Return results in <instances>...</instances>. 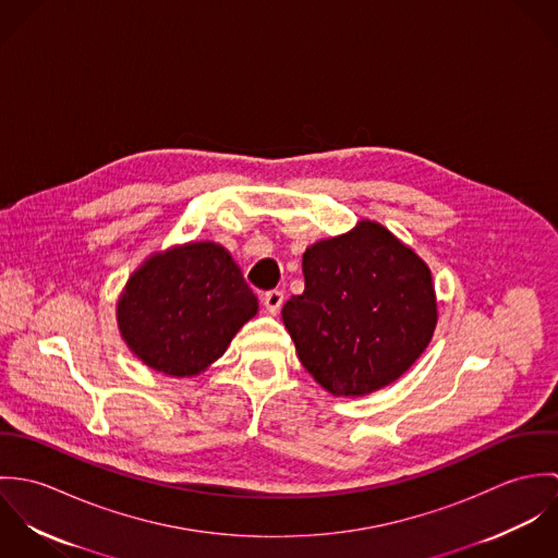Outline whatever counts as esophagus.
<instances>
[{
    "label": "esophagus",
    "mask_w": 558,
    "mask_h": 558,
    "mask_svg": "<svg viewBox=\"0 0 558 558\" xmlns=\"http://www.w3.org/2000/svg\"><path fill=\"white\" fill-rule=\"evenodd\" d=\"M281 305H283V292L281 290H270V292L264 294V307H266L268 314L275 316L281 310Z\"/></svg>",
    "instance_id": "34e87169"
}]
</instances>
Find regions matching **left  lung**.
<instances>
[{
    "label": "left lung",
    "instance_id": "8db88e82",
    "mask_svg": "<svg viewBox=\"0 0 558 558\" xmlns=\"http://www.w3.org/2000/svg\"><path fill=\"white\" fill-rule=\"evenodd\" d=\"M305 292L283 305L305 369L335 396L387 387L421 356L436 326L429 268L389 230L361 221L303 255Z\"/></svg>",
    "mask_w": 558,
    "mask_h": 558
}]
</instances>
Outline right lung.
Listing matches in <instances>:
<instances>
[{
	"label": "right lung",
	"mask_w": 558,
	"mask_h": 558,
	"mask_svg": "<svg viewBox=\"0 0 558 558\" xmlns=\"http://www.w3.org/2000/svg\"><path fill=\"white\" fill-rule=\"evenodd\" d=\"M257 312L232 255L191 242L150 257L126 283L118 322L129 348L153 369L193 376L217 361Z\"/></svg>",
	"instance_id": "1"
}]
</instances>
